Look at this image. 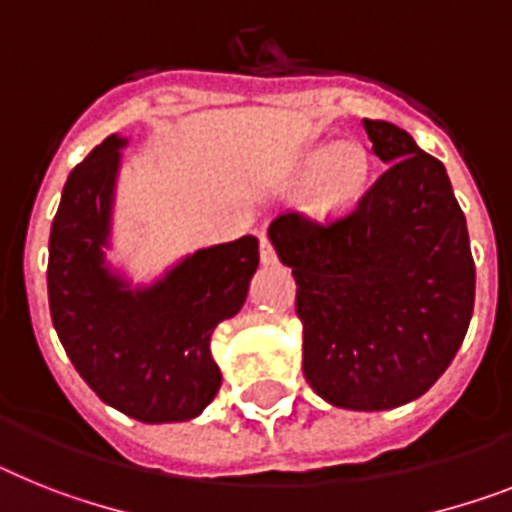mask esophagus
Instances as JSON below:
<instances>
[{"label": "esophagus", "instance_id": "34e87169", "mask_svg": "<svg viewBox=\"0 0 512 512\" xmlns=\"http://www.w3.org/2000/svg\"><path fill=\"white\" fill-rule=\"evenodd\" d=\"M259 240H261V261H264V264H274V261H277V253H274L272 240L266 238L264 232L259 235Z\"/></svg>", "mask_w": 512, "mask_h": 512}]
</instances>
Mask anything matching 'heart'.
<instances>
[{
    "mask_svg": "<svg viewBox=\"0 0 512 512\" xmlns=\"http://www.w3.org/2000/svg\"><path fill=\"white\" fill-rule=\"evenodd\" d=\"M308 172V206L322 217H337L356 206L369 185V156L358 143L314 146L301 159Z\"/></svg>",
    "mask_w": 512,
    "mask_h": 512,
    "instance_id": "1",
    "label": "heart"
}]
</instances>
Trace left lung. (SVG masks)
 <instances>
[{"instance_id": "left-lung-1", "label": "left lung", "mask_w": 512, "mask_h": 512, "mask_svg": "<svg viewBox=\"0 0 512 512\" xmlns=\"http://www.w3.org/2000/svg\"><path fill=\"white\" fill-rule=\"evenodd\" d=\"M390 164L348 214L285 211L269 227L293 269L303 374L327 403L387 411L421 398L458 353L476 266L445 164L398 125L363 120Z\"/></svg>"}]
</instances>
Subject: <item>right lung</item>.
<instances>
[{"label":"right lung","mask_w":512,"mask_h":512,"mask_svg":"<svg viewBox=\"0 0 512 512\" xmlns=\"http://www.w3.org/2000/svg\"><path fill=\"white\" fill-rule=\"evenodd\" d=\"M125 143L109 135L67 177L49 235V311L62 348L104 403L143 424L188 421L219 392L211 332L246 303L259 240L204 248L154 287L130 290L101 251Z\"/></svg>","instance_id":"obj_1"}]
</instances>
